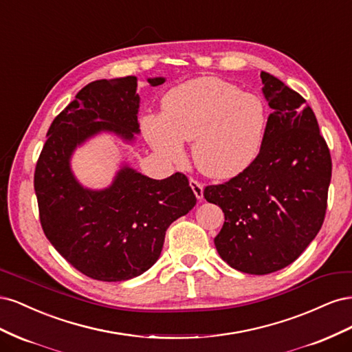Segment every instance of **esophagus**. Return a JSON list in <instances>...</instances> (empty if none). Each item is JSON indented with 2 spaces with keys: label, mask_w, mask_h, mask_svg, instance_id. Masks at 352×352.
Returning a JSON list of instances; mask_svg holds the SVG:
<instances>
[{
  "label": "esophagus",
  "mask_w": 352,
  "mask_h": 352,
  "mask_svg": "<svg viewBox=\"0 0 352 352\" xmlns=\"http://www.w3.org/2000/svg\"><path fill=\"white\" fill-rule=\"evenodd\" d=\"M189 185H190V188H192V190H194V194H195V197L198 198V199H201L202 197H204V185H202L199 180H197V179H194V177H190L189 179Z\"/></svg>",
  "instance_id": "34e87169"
}]
</instances>
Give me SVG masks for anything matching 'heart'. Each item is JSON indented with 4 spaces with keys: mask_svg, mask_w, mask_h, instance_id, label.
<instances>
[{
    "mask_svg": "<svg viewBox=\"0 0 352 352\" xmlns=\"http://www.w3.org/2000/svg\"><path fill=\"white\" fill-rule=\"evenodd\" d=\"M141 127L148 144L167 162H182V142L192 141L199 172L229 179L258 155L267 109L258 95L217 78H198L170 89L162 100V114L145 116Z\"/></svg>",
    "mask_w": 352,
    "mask_h": 352,
    "instance_id": "1",
    "label": "heart"
}]
</instances>
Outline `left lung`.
Here are the masks:
<instances>
[{"label": "left lung", "instance_id": "left-lung-1", "mask_svg": "<svg viewBox=\"0 0 352 352\" xmlns=\"http://www.w3.org/2000/svg\"><path fill=\"white\" fill-rule=\"evenodd\" d=\"M260 76L273 110L260 153L235 177L204 189L225 212L214 238L219 255L248 274L278 272L300 257L323 225L332 177L313 110L278 78Z\"/></svg>", "mask_w": 352, "mask_h": 352}]
</instances>
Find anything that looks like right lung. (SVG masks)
Here are the masks:
<instances>
[{"instance_id": "1", "label": "right lung", "mask_w": 352, "mask_h": 352, "mask_svg": "<svg viewBox=\"0 0 352 352\" xmlns=\"http://www.w3.org/2000/svg\"><path fill=\"white\" fill-rule=\"evenodd\" d=\"M153 87L164 78L148 79ZM138 79H101L82 88L51 123L34 186L42 230L74 269L95 280L136 278L158 260L167 228L194 208L184 173L155 180L124 166L111 186L91 190L70 170L74 148L101 131L124 141L140 133Z\"/></svg>"}]
</instances>
